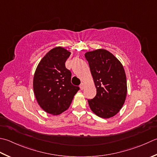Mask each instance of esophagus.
Returning a JSON list of instances; mask_svg holds the SVG:
<instances>
[{
	"mask_svg": "<svg viewBox=\"0 0 157 157\" xmlns=\"http://www.w3.org/2000/svg\"><path fill=\"white\" fill-rule=\"evenodd\" d=\"M79 87H80L81 90H83V89L84 88V83H82V84H80V86H79Z\"/></svg>",
	"mask_w": 157,
	"mask_h": 157,
	"instance_id": "obj_1",
	"label": "esophagus"
}]
</instances>
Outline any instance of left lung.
<instances>
[{"mask_svg":"<svg viewBox=\"0 0 157 157\" xmlns=\"http://www.w3.org/2000/svg\"><path fill=\"white\" fill-rule=\"evenodd\" d=\"M97 94L88 100L90 109L97 116L109 118L117 114L127 94L124 69L117 58L105 49L86 52Z\"/></svg>","mask_w":157,"mask_h":157,"instance_id":"obj_1","label":"left lung"}]
</instances>
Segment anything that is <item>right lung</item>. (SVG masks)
Listing matches in <instances>:
<instances>
[{
    "mask_svg": "<svg viewBox=\"0 0 157 157\" xmlns=\"http://www.w3.org/2000/svg\"><path fill=\"white\" fill-rule=\"evenodd\" d=\"M71 52L60 46L49 51L38 64L33 78L34 94L41 108L57 116L69 108L79 88L71 82L65 67Z\"/></svg>",
    "mask_w": 157,
    "mask_h": 157,
    "instance_id": "add662e5",
    "label": "right lung"
}]
</instances>
